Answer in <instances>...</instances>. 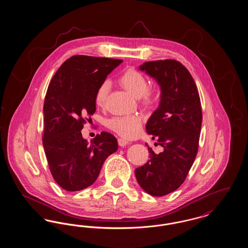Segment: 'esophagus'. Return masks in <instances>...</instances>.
<instances>
[{
	"label": "esophagus",
	"instance_id": "34e87169",
	"mask_svg": "<svg viewBox=\"0 0 248 248\" xmlns=\"http://www.w3.org/2000/svg\"><path fill=\"white\" fill-rule=\"evenodd\" d=\"M128 143H129V142H128V140H126L125 139H123V138H120V139H118V144L121 146V147H124V146H126Z\"/></svg>",
	"mask_w": 248,
	"mask_h": 248
}]
</instances>
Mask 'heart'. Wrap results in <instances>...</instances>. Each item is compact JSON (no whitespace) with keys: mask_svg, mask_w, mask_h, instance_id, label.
<instances>
[{"mask_svg":"<svg viewBox=\"0 0 248 248\" xmlns=\"http://www.w3.org/2000/svg\"><path fill=\"white\" fill-rule=\"evenodd\" d=\"M119 83L134 97L141 98L143 104L147 106L154 104V93L148 90V81L140 71L134 69L124 71L120 76ZM108 90L109 83L108 81L100 83L94 94V102L96 106L102 107L105 104ZM108 125L120 136L126 139H134L140 133L142 121L141 118L138 115L119 116L110 119L108 122Z\"/></svg>","mask_w":248,"mask_h":248,"instance_id":"b5f03b06","label":"heart"}]
</instances>
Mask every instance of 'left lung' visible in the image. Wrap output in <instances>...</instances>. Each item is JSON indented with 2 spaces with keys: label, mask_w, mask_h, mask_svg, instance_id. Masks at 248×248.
<instances>
[{
  "label": "left lung",
  "mask_w": 248,
  "mask_h": 248,
  "mask_svg": "<svg viewBox=\"0 0 248 248\" xmlns=\"http://www.w3.org/2000/svg\"><path fill=\"white\" fill-rule=\"evenodd\" d=\"M140 70L160 86V103L146 131L163 152L156 154L148 147L150 160L135 174L147 193L165 196L184 182L196 157L202 119L200 96L189 71L177 60L145 62Z\"/></svg>",
  "instance_id": "obj_1"
}]
</instances>
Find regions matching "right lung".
I'll list each match as a JSON object with an SVG mask.
<instances>
[{
	"mask_svg": "<svg viewBox=\"0 0 248 248\" xmlns=\"http://www.w3.org/2000/svg\"><path fill=\"white\" fill-rule=\"evenodd\" d=\"M121 59L73 56L49 83L45 99L43 145L51 174L62 189L77 191L91 186L105 160L118 150L114 136L102 132L84 140L85 118L95 111L94 94Z\"/></svg>",
	"mask_w": 248,
	"mask_h": 248,
	"instance_id": "1",
	"label": "right lung"
}]
</instances>
